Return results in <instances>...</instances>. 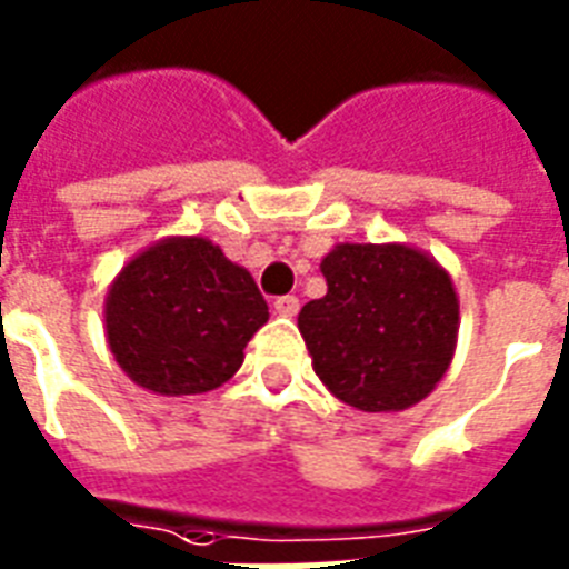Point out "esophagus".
Returning <instances> with one entry per match:
<instances>
[{"instance_id": "1", "label": "esophagus", "mask_w": 569, "mask_h": 569, "mask_svg": "<svg viewBox=\"0 0 569 569\" xmlns=\"http://www.w3.org/2000/svg\"><path fill=\"white\" fill-rule=\"evenodd\" d=\"M272 311L279 317H297L299 311V299L297 297H279L272 302Z\"/></svg>"}]
</instances>
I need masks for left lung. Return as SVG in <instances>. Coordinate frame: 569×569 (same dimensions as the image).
<instances>
[{
	"label": "left lung",
	"instance_id": "1",
	"mask_svg": "<svg viewBox=\"0 0 569 569\" xmlns=\"http://www.w3.org/2000/svg\"><path fill=\"white\" fill-rule=\"evenodd\" d=\"M326 297L299 311L311 368L362 412L416 407L451 368L460 299L442 263L407 243H338Z\"/></svg>",
	"mask_w": 569,
	"mask_h": 569
}]
</instances>
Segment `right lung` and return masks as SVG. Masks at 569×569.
<instances>
[{
	"instance_id": "1",
	"label": "right lung",
	"mask_w": 569,
	"mask_h": 569,
	"mask_svg": "<svg viewBox=\"0 0 569 569\" xmlns=\"http://www.w3.org/2000/svg\"><path fill=\"white\" fill-rule=\"evenodd\" d=\"M270 308L252 272L207 237H162L121 267L103 306L121 371L166 398L219 389Z\"/></svg>"
}]
</instances>
